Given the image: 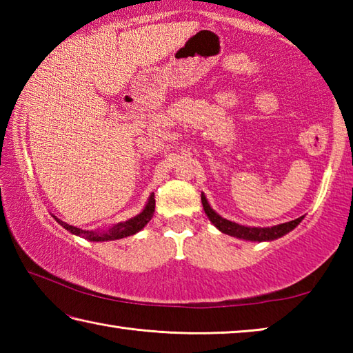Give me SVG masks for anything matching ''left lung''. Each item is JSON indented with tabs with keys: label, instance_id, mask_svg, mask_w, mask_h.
I'll return each mask as SVG.
<instances>
[{
	"label": "left lung",
	"instance_id": "8db88e82",
	"mask_svg": "<svg viewBox=\"0 0 353 353\" xmlns=\"http://www.w3.org/2000/svg\"><path fill=\"white\" fill-rule=\"evenodd\" d=\"M202 205H204V210L207 213L208 219L218 227V229L223 232V234H227L230 236H236V238H243V240H249V241H270V240H276V238L283 236L285 234H288L294 227L301 223L302 218H297L294 221H290V223H283L274 227H248V225H240L236 223H232L229 219L221 218L219 214L213 210V208L208 205V202L205 199V196H201Z\"/></svg>",
	"mask_w": 353,
	"mask_h": 353
}]
</instances>
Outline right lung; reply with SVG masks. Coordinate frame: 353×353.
Returning a JSON list of instances; mask_svg holds the SVG:
<instances>
[{
    "instance_id": "obj_1",
    "label": "right lung",
    "mask_w": 353,
    "mask_h": 353,
    "mask_svg": "<svg viewBox=\"0 0 353 353\" xmlns=\"http://www.w3.org/2000/svg\"><path fill=\"white\" fill-rule=\"evenodd\" d=\"M154 208H155V199H154V194L149 196V201L145 207V210H143L140 214H137L135 218L126 221V223H119L115 224L109 229L107 232H94V230H82V229H77V227L70 225L67 223H63L59 218H56V221L61 225H63L65 229L70 230L71 234L74 235H79L82 238H85V240H90V241H110V240H119V238H124V236H130L137 234V232H140L143 227H145L149 221H151L152 214H154Z\"/></svg>"
}]
</instances>
